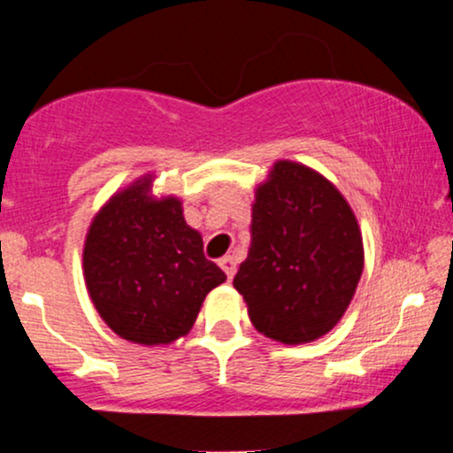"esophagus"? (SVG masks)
I'll return each instance as SVG.
<instances>
[{
    "label": "esophagus",
    "mask_w": 453,
    "mask_h": 453,
    "mask_svg": "<svg viewBox=\"0 0 453 453\" xmlns=\"http://www.w3.org/2000/svg\"><path fill=\"white\" fill-rule=\"evenodd\" d=\"M219 266L223 273L227 274V279H234V274H236V259H234L232 256H226L219 259Z\"/></svg>",
    "instance_id": "obj_1"
}]
</instances>
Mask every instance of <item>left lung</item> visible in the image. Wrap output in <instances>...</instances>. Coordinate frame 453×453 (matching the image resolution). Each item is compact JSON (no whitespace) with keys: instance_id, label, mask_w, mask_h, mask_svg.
<instances>
[{"instance_id":"left-lung-1","label":"left lung","mask_w":453,"mask_h":453,"mask_svg":"<svg viewBox=\"0 0 453 453\" xmlns=\"http://www.w3.org/2000/svg\"><path fill=\"white\" fill-rule=\"evenodd\" d=\"M362 268V232L341 191L303 164L277 161L256 189L251 247L234 277L256 330L285 345L327 334Z\"/></svg>"}]
</instances>
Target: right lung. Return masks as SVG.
Masks as SVG:
<instances>
[{
    "instance_id": "right-lung-1",
    "label": "right lung",
    "mask_w": 453,
    "mask_h": 453,
    "mask_svg": "<svg viewBox=\"0 0 453 453\" xmlns=\"http://www.w3.org/2000/svg\"><path fill=\"white\" fill-rule=\"evenodd\" d=\"M142 176L93 217L82 251L91 303L112 332L138 345H168L194 326L226 273L204 257L200 232L174 196L153 197Z\"/></svg>"
}]
</instances>
